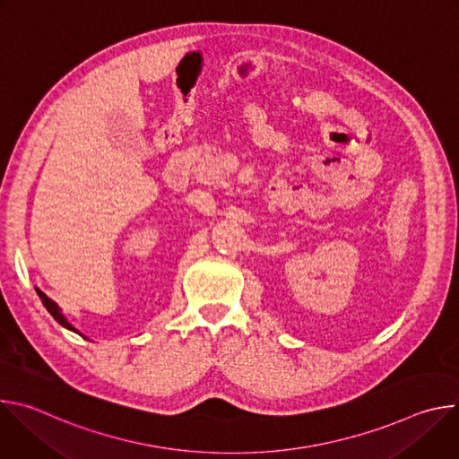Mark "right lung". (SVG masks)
Wrapping results in <instances>:
<instances>
[{"instance_id": "1", "label": "right lung", "mask_w": 459, "mask_h": 459, "mask_svg": "<svg viewBox=\"0 0 459 459\" xmlns=\"http://www.w3.org/2000/svg\"><path fill=\"white\" fill-rule=\"evenodd\" d=\"M36 292H38V296L41 298V301H43V305L47 307V310L52 314V317H54V319H56L59 325H63L65 329H69V331H74V333H78V331L74 329V326H73V325H71L67 319L63 317V314L59 312V307H57V303H56V301H52L48 296H45V294H43L39 289H36Z\"/></svg>"}]
</instances>
